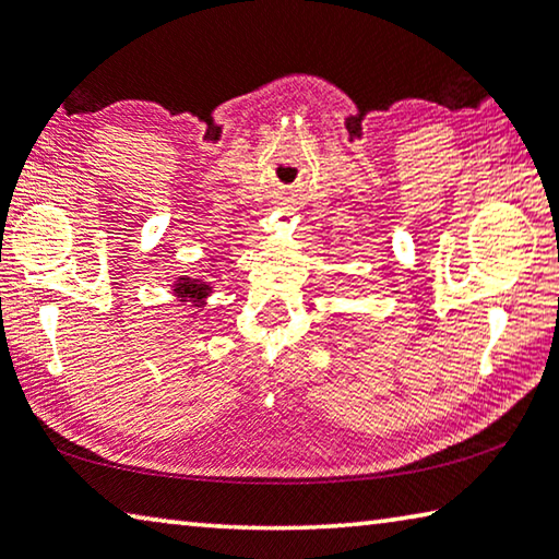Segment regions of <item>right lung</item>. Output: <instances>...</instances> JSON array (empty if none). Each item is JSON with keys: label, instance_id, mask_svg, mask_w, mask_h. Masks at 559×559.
Here are the masks:
<instances>
[{"label": "right lung", "instance_id": "add662e5", "mask_svg": "<svg viewBox=\"0 0 559 559\" xmlns=\"http://www.w3.org/2000/svg\"><path fill=\"white\" fill-rule=\"evenodd\" d=\"M171 294L176 296V300H181V304H191L193 308H201L206 306L209 296L214 294V286H211V281L206 278H191V276H179L171 283Z\"/></svg>", "mask_w": 559, "mask_h": 559}]
</instances>
